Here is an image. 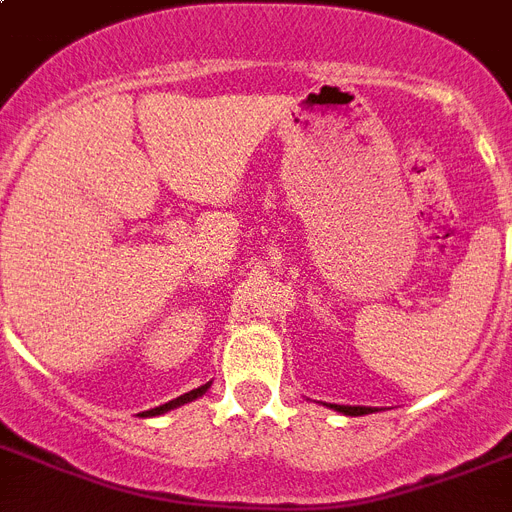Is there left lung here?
<instances>
[{
  "label": "left lung",
  "instance_id": "1",
  "mask_svg": "<svg viewBox=\"0 0 512 512\" xmlns=\"http://www.w3.org/2000/svg\"><path fill=\"white\" fill-rule=\"evenodd\" d=\"M329 409H335V412L345 414V417H361V414H372L377 412L374 406H345V404H327Z\"/></svg>",
  "mask_w": 512,
  "mask_h": 512
}]
</instances>
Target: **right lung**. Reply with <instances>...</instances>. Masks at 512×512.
Returning a JSON list of instances; mask_svg holds the SVG:
<instances>
[{
	"label": "right lung",
	"mask_w": 512,
	"mask_h": 512,
	"mask_svg": "<svg viewBox=\"0 0 512 512\" xmlns=\"http://www.w3.org/2000/svg\"><path fill=\"white\" fill-rule=\"evenodd\" d=\"M209 385H212V382H207V385H201V388L188 390V393H183V396L172 398V401H167V404L156 406V409H148V412H143V414H140V417H159V414L170 412V409H177V406L188 404V401H193V398L204 396V393H207V390H209Z\"/></svg>",
	"instance_id": "1"
}]
</instances>
